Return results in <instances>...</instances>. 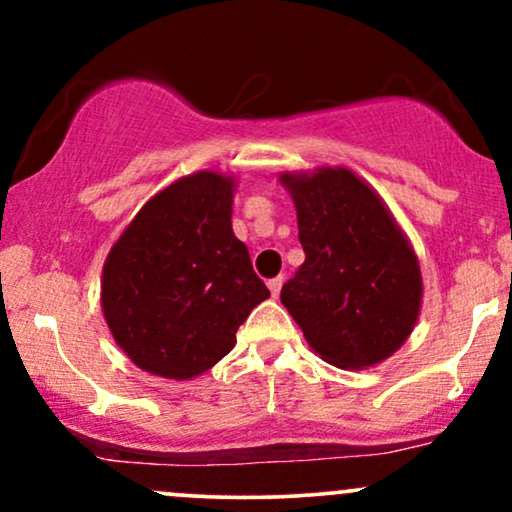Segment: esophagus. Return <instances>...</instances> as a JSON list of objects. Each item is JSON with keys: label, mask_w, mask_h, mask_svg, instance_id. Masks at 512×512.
I'll use <instances>...</instances> for the list:
<instances>
[{"label": "esophagus", "mask_w": 512, "mask_h": 512, "mask_svg": "<svg viewBox=\"0 0 512 512\" xmlns=\"http://www.w3.org/2000/svg\"><path fill=\"white\" fill-rule=\"evenodd\" d=\"M281 284H284V276H274V279H269V281H267L269 291H272V296H274V298L279 296V291H281Z\"/></svg>", "instance_id": "obj_1"}]
</instances>
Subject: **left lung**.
Instances as JSON below:
<instances>
[{
  "instance_id": "8db88e82",
  "label": "left lung",
  "mask_w": 512,
  "mask_h": 512,
  "mask_svg": "<svg viewBox=\"0 0 512 512\" xmlns=\"http://www.w3.org/2000/svg\"><path fill=\"white\" fill-rule=\"evenodd\" d=\"M298 214L305 262L281 303L315 354L337 368L392 356L416 325L421 272L380 197L346 168L281 175Z\"/></svg>"
}]
</instances>
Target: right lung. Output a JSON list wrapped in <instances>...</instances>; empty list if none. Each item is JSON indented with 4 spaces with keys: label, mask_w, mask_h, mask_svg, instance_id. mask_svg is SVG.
<instances>
[{
    "label": "right lung",
    "mask_w": 512,
    "mask_h": 512,
    "mask_svg": "<svg viewBox=\"0 0 512 512\" xmlns=\"http://www.w3.org/2000/svg\"><path fill=\"white\" fill-rule=\"evenodd\" d=\"M233 180L202 170L158 192L103 267V313L146 373L187 380L219 363L269 298L231 228Z\"/></svg>",
    "instance_id": "right-lung-1"
}]
</instances>
